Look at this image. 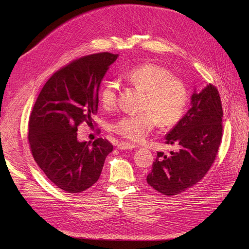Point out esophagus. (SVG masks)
<instances>
[{"label": "esophagus", "mask_w": 249, "mask_h": 249, "mask_svg": "<svg viewBox=\"0 0 249 249\" xmlns=\"http://www.w3.org/2000/svg\"><path fill=\"white\" fill-rule=\"evenodd\" d=\"M116 146H117V149L119 150H132V149H135L136 147L134 144L126 143V142H120V143H118Z\"/></svg>", "instance_id": "obj_1"}]
</instances>
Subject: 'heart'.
Here are the masks:
<instances>
[{"mask_svg":"<svg viewBox=\"0 0 249 249\" xmlns=\"http://www.w3.org/2000/svg\"><path fill=\"white\" fill-rule=\"evenodd\" d=\"M121 78L135 88L145 91L143 109L146 112L126 115L112 124V131L131 142L144 141L157 127L171 126L184 115L189 91L183 81L173 77L162 66L145 63L134 66L121 74ZM117 83L106 82L99 93L101 105L105 109L114 107L117 101Z\"/></svg>","mask_w":249,"mask_h":249,"instance_id":"b5f03b06","label":"heart"}]
</instances>
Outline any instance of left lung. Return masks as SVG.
Here are the masks:
<instances>
[{"label":"left lung","mask_w":249,"mask_h":249,"mask_svg":"<svg viewBox=\"0 0 249 249\" xmlns=\"http://www.w3.org/2000/svg\"><path fill=\"white\" fill-rule=\"evenodd\" d=\"M191 108L165 136V144L178 150L158 152L147 182L166 196L177 195L197 184L218 155L223 136V108L220 93L209 84L194 90Z\"/></svg>","instance_id":"1"}]
</instances>
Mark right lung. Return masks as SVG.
Masks as SVG:
<instances>
[{
    "label": "right lung",
    "mask_w": 249,
    "mask_h": 249,
    "mask_svg": "<svg viewBox=\"0 0 249 249\" xmlns=\"http://www.w3.org/2000/svg\"><path fill=\"white\" fill-rule=\"evenodd\" d=\"M118 54L84 56L58 70L34 103L28 142L34 160L48 179L68 193H80L99 178L113 146L106 139L79 142L78 126L92 124L100 83Z\"/></svg>",
    "instance_id": "right-lung-1"
}]
</instances>
